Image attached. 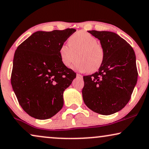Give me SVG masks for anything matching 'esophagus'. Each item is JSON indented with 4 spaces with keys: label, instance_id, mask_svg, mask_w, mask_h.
<instances>
[{
    "label": "esophagus",
    "instance_id": "obj_1",
    "mask_svg": "<svg viewBox=\"0 0 149 149\" xmlns=\"http://www.w3.org/2000/svg\"><path fill=\"white\" fill-rule=\"evenodd\" d=\"M77 77H78L79 79H83V76L81 74H77Z\"/></svg>",
    "mask_w": 149,
    "mask_h": 149
}]
</instances>
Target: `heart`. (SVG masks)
<instances>
[{
	"instance_id": "1",
	"label": "heart",
	"mask_w": 149,
	"mask_h": 149,
	"mask_svg": "<svg viewBox=\"0 0 149 149\" xmlns=\"http://www.w3.org/2000/svg\"><path fill=\"white\" fill-rule=\"evenodd\" d=\"M94 36L85 31H79L69 38L68 44L60 47L59 53L62 62L70 67L77 59L74 68L81 72H93L98 70L104 58V51Z\"/></svg>"
}]
</instances>
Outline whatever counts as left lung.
<instances>
[{
  "label": "left lung",
  "mask_w": 149,
  "mask_h": 149,
  "mask_svg": "<svg viewBox=\"0 0 149 149\" xmlns=\"http://www.w3.org/2000/svg\"><path fill=\"white\" fill-rule=\"evenodd\" d=\"M100 40L104 58L98 71L83 77V101L95 113L114 114L130 101L138 79L133 48L117 34L109 31H88Z\"/></svg>",
  "instance_id": "obj_1"
}]
</instances>
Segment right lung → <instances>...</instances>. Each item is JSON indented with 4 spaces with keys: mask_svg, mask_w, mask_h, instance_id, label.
<instances>
[{
    "mask_svg": "<svg viewBox=\"0 0 149 149\" xmlns=\"http://www.w3.org/2000/svg\"><path fill=\"white\" fill-rule=\"evenodd\" d=\"M75 31H37L15 51L12 87L24 111L35 119H49L64 105L63 93L76 73L63 64L59 50Z\"/></svg>",
    "mask_w": 149,
    "mask_h": 149,
    "instance_id": "1",
    "label": "right lung"
}]
</instances>
